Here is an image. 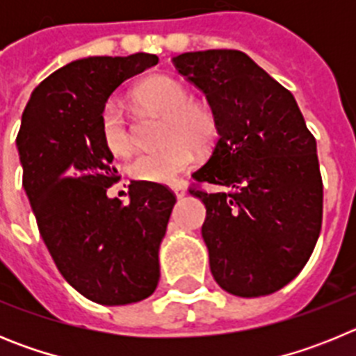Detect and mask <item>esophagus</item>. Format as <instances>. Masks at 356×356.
<instances>
[{"label": "esophagus", "mask_w": 356, "mask_h": 356, "mask_svg": "<svg viewBox=\"0 0 356 356\" xmlns=\"http://www.w3.org/2000/svg\"><path fill=\"white\" fill-rule=\"evenodd\" d=\"M171 188H172V191H175V194L178 197H184L185 193H187V191H185V187L181 184H172Z\"/></svg>", "instance_id": "esophagus-1"}]
</instances>
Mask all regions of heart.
Returning a JSON list of instances; mask_svg holds the SVG:
<instances>
[{
	"mask_svg": "<svg viewBox=\"0 0 356 356\" xmlns=\"http://www.w3.org/2000/svg\"><path fill=\"white\" fill-rule=\"evenodd\" d=\"M134 99L147 112L163 115L160 140L165 144L131 160L128 171L137 180L171 184L193 168L196 149L205 151L216 143L219 135L216 112L209 103L193 99L191 89L184 81L163 74L149 76L135 87ZM99 128L110 153L127 156L134 151V131L115 99L103 105Z\"/></svg>",
	"mask_w": 356,
	"mask_h": 356,
	"instance_id": "1",
	"label": "heart"
}]
</instances>
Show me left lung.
Wrapping results in <instances>:
<instances>
[{"instance_id": "8db88e82", "label": "left lung", "mask_w": 356, "mask_h": 356, "mask_svg": "<svg viewBox=\"0 0 356 356\" xmlns=\"http://www.w3.org/2000/svg\"><path fill=\"white\" fill-rule=\"evenodd\" d=\"M172 64L205 92L219 121L212 156L191 187L207 207L210 271L229 294L280 291L308 262L321 232L316 137L294 96L242 51L184 53ZM205 181L229 191L209 193L199 187Z\"/></svg>"}]
</instances>
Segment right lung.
Segmentation results:
<instances>
[{
	"label": "right lung",
	"mask_w": 356,
	"mask_h": 356,
	"mask_svg": "<svg viewBox=\"0 0 356 356\" xmlns=\"http://www.w3.org/2000/svg\"><path fill=\"white\" fill-rule=\"evenodd\" d=\"M159 56H89L51 72L31 92L17 134L23 185L40 237L67 284L87 300L127 305L153 294L172 191L131 181L130 203L106 196L121 178L99 128L110 94Z\"/></svg>",
	"instance_id": "right-lung-1"
}]
</instances>
